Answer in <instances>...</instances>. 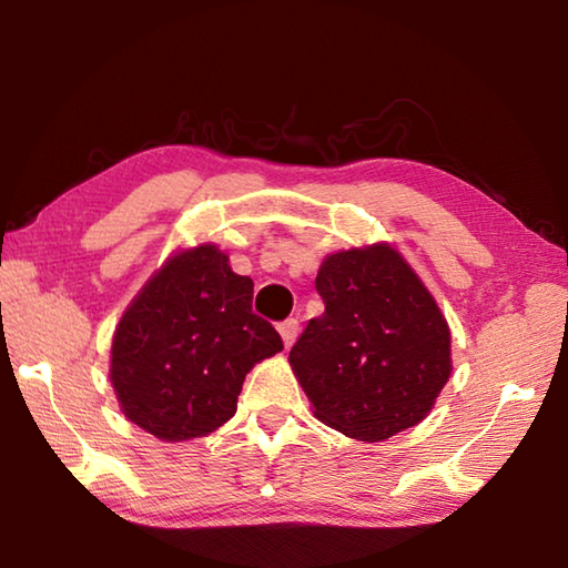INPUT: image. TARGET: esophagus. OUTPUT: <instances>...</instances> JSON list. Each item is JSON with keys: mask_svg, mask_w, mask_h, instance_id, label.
<instances>
[{"mask_svg": "<svg viewBox=\"0 0 568 568\" xmlns=\"http://www.w3.org/2000/svg\"><path fill=\"white\" fill-rule=\"evenodd\" d=\"M281 335H283V343H285V348H291V345L295 343V338H297V331H301V325H297V321L295 318H287V321H283L281 323Z\"/></svg>", "mask_w": 568, "mask_h": 568, "instance_id": "1", "label": "esophagus"}]
</instances>
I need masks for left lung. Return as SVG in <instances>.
I'll use <instances>...</instances> for the list:
<instances>
[{
  "label": "left lung",
  "mask_w": 568,
  "mask_h": 568,
  "mask_svg": "<svg viewBox=\"0 0 568 568\" xmlns=\"http://www.w3.org/2000/svg\"><path fill=\"white\" fill-rule=\"evenodd\" d=\"M315 287L325 313L287 355L313 416L368 444L418 426L454 368L436 297L388 243L325 255Z\"/></svg>",
  "instance_id": "8db88e82"
}]
</instances>
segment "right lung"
<instances>
[{"label":"right lung","mask_w":568,"mask_h":568,"mask_svg":"<svg viewBox=\"0 0 568 568\" xmlns=\"http://www.w3.org/2000/svg\"><path fill=\"white\" fill-rule=\"evenodd\" d=\"M281 351L253 313V281L203 243L172 253L132 297L112 335L110 381L128 420L180 444L233 418L247 373Z\"/></svg>","instance_id":"1"}]
</instances>
